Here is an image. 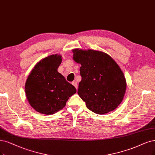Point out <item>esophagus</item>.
<instances>
[{
  "label": "esophagus",
  "instance_id": "obj_1",
  "mask_svg": "<svg viewBox=\"0 0 155 155\" xmlns=\"http://www.w3.org/2000/svg\"><path fill=\"white\" fill-rule=\"evenodd\" d=\"M72 84L74 85V87H76V89H77V83L75 82V81H74V82H72Z\"/></svg>",
  "mask_w": 155,
  "mask_h": 155
}]
</instances>
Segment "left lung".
Wrapping results in <instances>:
<instances>
[{
	"mask_svg": "<svg viewBox=\"0 0 155 155\" xmlns=\"http://www.w3.org/2000/svg\"><path fill=\"white\" fill-rule=\"evenodd\" d=\"M73 59L81 64L78 94L89 109L98 114L110 112L124 98L127 82L112 57L103 51L73 49Z\"/></svg>",
	"mask_w": 155,
	"mask_h": 155,
	"instance_id": "1",
	"label": "left lung"
}]
</instances>
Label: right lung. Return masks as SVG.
Masks as SVG:
<instances>
[{
  "instance_id": "add662e5",
  "label": "right lung",
  "mask_w": 155,
  "mask_h": 155,
  "mask_svg": "<svg viewBox=\"0 0 155 155\" xmlns=\"http://www.w3.org/2000/svg\"><path fill=\"white\" fill-rule=\"evenodd\" d=\"M62 62L60 55L43 59L34 67L25 85L27 99L37 112L51 115L62 110L77 89L57 71Z\"/></svg>"
}]
</instances>
